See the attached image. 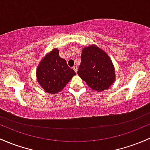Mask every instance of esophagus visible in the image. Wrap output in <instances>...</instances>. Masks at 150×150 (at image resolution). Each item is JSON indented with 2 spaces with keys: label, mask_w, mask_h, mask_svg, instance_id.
<instances>
[{
  "label": "esophagus",
  "mask_w": 150,
  "mask_h": 150,
  "mask_svg": "<svg viewBox=\"0 0 150 150\" xmlns=\"http://www.w3.org/2000/svg\"><path fill=\"white\" fill-rule=\"evenodd\" d=\"M78 66H77V65H75L73 67V70L75 71V72H78Z\"/></svg>",
  "instance_id": "1"
}]
</instances>
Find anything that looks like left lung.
Returning <instances> with one entry per match:
<instances>
[{
  "label": "left lung",
  "instance_id": "8db88e82",
  "mask_svg": "<svg viewBox=\"0 0 150 150\" xmlns=\"http://www.w3.org/2000/svg\"><path fill=\"white\" fill-rule=\"evenodd\" d=\"M78 75L90 88L100 92L108 89L115 81V69L108 55L96 45L82 50Z\"/></svg>",
  "mask_w": 150,
  "mask_h": 150
}]
</instances>
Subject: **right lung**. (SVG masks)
I'll list each match as a JSON object with an SVG mask.
<instances>
[{
	"label": "right lung",
	"instance_id": "right-lung-1",
	"mask_svg": "<svg viewBox=\"0 0 150 150\" xmlns=\"http://www.w3.org/2000/svg\"><path fill=\"white\" fill-rule=\"evenodd\" d=\"M75 75V71L59 57V50L56 48L44 57L37 69L38 83L51 94L62 91Z\"/></svg>",
	"mask_w": 150,
	"mask_h": 150
}]
</instances>
